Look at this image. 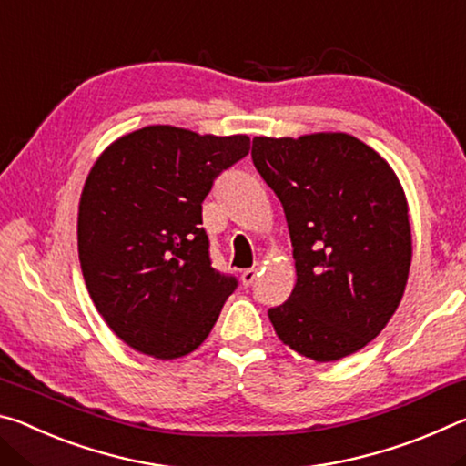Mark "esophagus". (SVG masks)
Listing matches in <instances>:
<instances>
[{
    "instance_id": "obj_1",
    "label": "esophagus",
    "mask_w": 466,
    "mask_h": 466,
    "mask_svg": "<svg viewBox=\"0 0 466 466\" xmlns=\"http://www.w3.org/2000/svg\"><path fill=\"white\" fill-rule=\"evenodd\" d=\"M257 275H258V267H250V269H244L242 271V275H240V279H242V286H252V281L257 279Z\"/></svg>"
}]
</instances>
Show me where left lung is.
<instances>
[{"mask_svg": "<svg viewBox=\"0 0 466 466\" xmlns=\"http://www.w3.org/2000/svg\"><path fill=\"white\" fill-rule=\"evenodd\" d=\"M252 164L286 211L296 286L269 309L283 343L314 361L351 356L403 298L411 224L389 162L347 133L255 137Z\"/></svg>", "mask_w": 466, "mask_h": 466, "instance_id": "8db88e82", "label": "left lung"}]
</instances>
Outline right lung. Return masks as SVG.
Masks as SVG:
<instances>
[{"label": "right lung", "instance_id": "add662e5", "mask_svg": "<svg viewBox=\"0 0 466 466\" xmlns=\"http://www.w3.org/2000/svg\"><path fill=\"white\" fill-rule=\"evenodd\" d=\"M250 149L247 136L149 125L113 141L86 178L77 252L113 333L146 356L195 351L238 286L211 267L201 203Z\"/></svg>", "mask_w": 466, "mask_h": 466}]
</instances>
